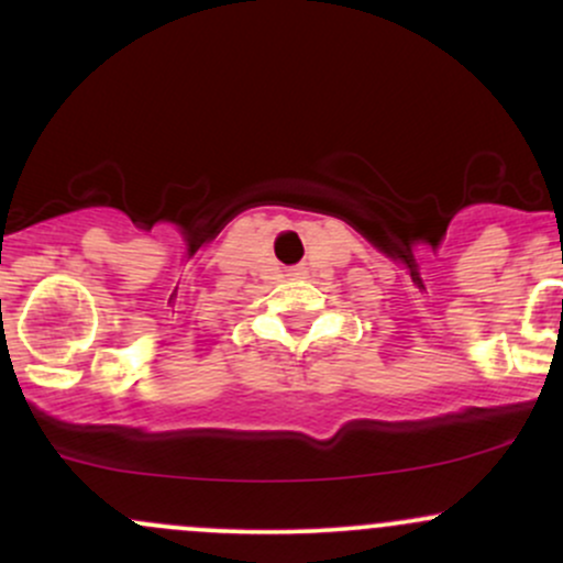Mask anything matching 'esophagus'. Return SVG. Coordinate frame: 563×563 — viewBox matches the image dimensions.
<instances>
[{"label": "esophagus", "mask_w": 563, "mask_h": 563, "mask_svg": "<svg viewBox=\"0 0 563 563\" xmlns=\"http://www.w3.org/2000/svg\"><path fill=\"white\" fill-rule=\"evenodd\" d=\"M295 276H298V274H295Z\"/></svg>", "instance_id": "34e87169"}]
</instances>
